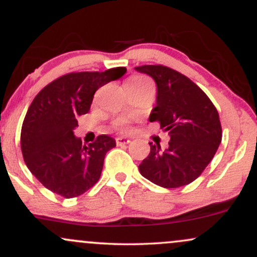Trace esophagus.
I'll list each match as a JSON object with an SVG mask.
<instances>
[{"instance_id": "esophagus-1", "label": "esophagus", "mask_w": 257, "mask_h": 257, "mask_svg": "<svg viewBox=\"0 0 257 257\" xmlns=\"http://www.w3.org/2000/svg\"><path fill=\"white\" fill-rule=\"evenodd\" d=\"M116 143L117 145H126V144L131 143V139L124 138V137H118L116 139Z\"/></svg>"}]
</instances>
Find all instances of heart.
<instances>
[{
  "label": "heart",
  "instance_id": "b5f03b06",
  "mask_svg": "<svg viewBox=\"0 0 257 257\" xmlns=\"http://www.w3.org/2000/svg\"><path fill=\"white\" fill-rule=\"evenodd\" d=\"M144 83H151L146 77L144 76H133L126 81V84H144ZM114 126L118 129H125L126 128V122L124 119H117L114 122Z\"/></svg>",
  "mask_w": 257,
  "mask_h": 257
}]
</instances>
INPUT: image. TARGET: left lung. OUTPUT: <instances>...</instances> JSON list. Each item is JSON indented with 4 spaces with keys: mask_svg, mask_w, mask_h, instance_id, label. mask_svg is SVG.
Returning a JSON list of instances; mask_svg holds the SVG:
<instances>
[{
    "mask_svg": "<svg viewBox=\"0 0 257 257\" xmlns=\"http://www.w3.org/2000/svg\"><path fill=\"white\" fill-rule=\"evenodd\" d=\"M135 70L155 79L157 96L149 119L158 120L170 137L166 150L149 143L151 151L139 166L140 174L164 188L191 184L220 146L219 113L204 91L175 70L162 65H144Z\"/></svg>",
    "mask_w": 257,
    "mask_h": 257,
    "instance_id": "left-lung-1",
    "label": "left lung"
}]
</instances>
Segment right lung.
<instances>
[{
  "mask_svg": "<svg viewBox=\"0 0 257 257\" xmlns=\"http://www.w3.org/2000/svg\"><path fill=\"white\" fill-rule=\"evenodd\" d=\"M125 67L104 72H72L43 88L31 102L22 126V152L29 170L52 192L65 198L83 194L98 182L107 151L116 140L100 135L82 145L75 137L77 117L88 113L94 93L119 79Z\"/></svg>",
  "mask_w": 257,
  "mask_h": 257,
  "instance_id": "obj_1",
  "label": "right lung"
}]
</instances>
